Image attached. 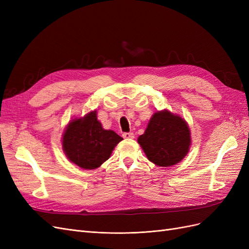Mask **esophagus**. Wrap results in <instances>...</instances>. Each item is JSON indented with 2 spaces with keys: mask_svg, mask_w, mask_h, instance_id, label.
I'll use <instances>...</instances> for the list:
<instances>
[{
  "mask_svg": "<svg viewBox=\"0 0 249 249\" xmlns=\"http://www.w3.org/2000/svg\"><path fill=\"white\" fill-rule=\"evenodd\" d=\"M123 137L124 139H133L134 138V134L132 132H127V133H124Z\"/></svg>",
  "mask_w": 249,
  "mask_h": 249,
  "instance_id": "esophagus-1",
  "label": "esophagus"
}]
</instances>
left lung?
<instances>
[{
  "mask_svg": "<svg viewBox=\"0 0 249 249\" xmlns=\"http://www.w3.org/2000/svg\"><path fill=\"white\" fill-rule=\"evenodd\" d=\"M190 140L185 120L167 110L155 113L144 134L138 138L147 159L163 167L182 160L189 150Z\"/></svg>",
  "mask_w": 249,
  "mask_h": 249,
  "instance_id": "left-lung-1",
  "label": "left lung"
}]
</instances>
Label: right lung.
<instances>
[{"instance_id":"add662e5","label":"right lung","mask_w":249,"mask_h":249,"mask_svg":"<svg viewBox=\"0 0 249 249\" xmlns=\"http://www.w3.org/2000/svg\"><path fill=\"white\" fill-rule=\"evenodd\" d=\"M123 138L111 130H104L96 111L67 125L62 146L69 159L84 169H95L109 159L113 148Z\"/></svg>"}]
</instances>
